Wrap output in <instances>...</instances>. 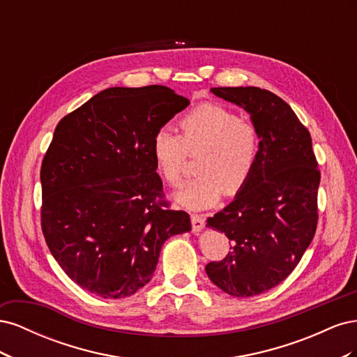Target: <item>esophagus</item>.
<instances>
[{"label":"esophagus","mask_w":357,"mask_h":357,"mask_svg":"<svg viewBox=\"0 0 357 357\" xmlns=\"http://www.w3.org/2000/svg\"><path fill=\"white\" fill-rule=\"evenodd\" d=\"M190 220H192V231L193 232L198 234V232H201L204 229V226H205L204 215H201V214H192L190 215Z\"/></svg>","instance_id":"34e87169"}]
</instances>
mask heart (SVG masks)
Masks as SVG:
<instances>
[{
    "instance_id": "1",
    "label": "heart",
    "mask_w": 357,
    "mask_h": 357,
    "mask_svg": "<svg viewBox=\"0 0 357 357\" xmlns=\"http://www.w3.org/2000/svg\"><path fill=\"white\" fill-rule=\"evenodd\" d=\"M180 135L160 128L152 138L156 171L169 186L181 181L188 155L197 159V177L174 195L180 207H214L223 195H236L250 180L261 153V135L253 122L238 119L225 105L205 102L180 119Z\"/></svg>"
}]
</instances>
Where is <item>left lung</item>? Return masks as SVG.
I'll return each mask as SVG.
<instances>
[{
  "label": "left lung",
  "mask_w": 357,
  "mask_h": 357,
  "mask_svg": "<svg viewBox=\"0 0 357 357\" xmlns=\"http://www.w3.org/2000/svg\"><path fill=\"white\" fill-rule=\"evenodd\" d=\"M211 92L250 114L261 153L244 189L207 219L208 228L225 232L232 245L205 271L228 295L255 296L282 283L312 241L320 171L308 129L280 96L253 86Z\"/></svg>",
  "instance_id": "1"
}]
</instances>
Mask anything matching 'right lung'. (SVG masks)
I'll list each match as a JSON object with an SVG mask.
<instances>
[{
  "label": "right lung",
  "mask_w": 357,
  "mask_h": 357,
  "mask_svg": "<svg viewBox=\"0 0 357 357\" xmlns=\"http://www.w3.org/2000/svg\"><path fill=\"white\" fill-rule=\"evenodd\" d=\"M189 100L167 86L109 88L58 123L41 164V229L73 282L105 299L152 278L164 243L190 218L164 199L158 129Z\"/></svg>",
  "instance_id": "obj_1"
}]
</instances>
